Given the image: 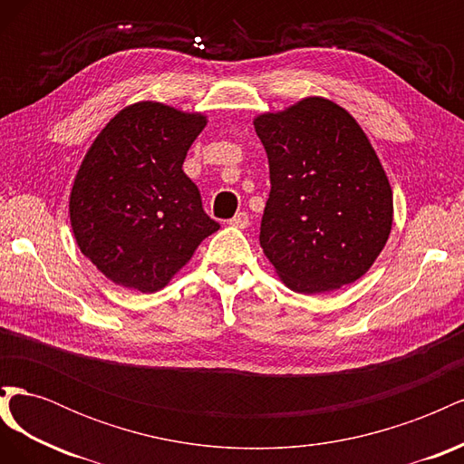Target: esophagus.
<instances>
[{
	"instance_id": "34e87169",
	"label": "esophagus",
	"mask_w": 464,
	"mask_h": 464,
	"mask_svg": "<svg viewBox=\"0 0 464 464\" xmlns=\"http://www.w3.org/2000/svg\"><path fill=\"white\" fill-rule=\"evenodd\" d=\"M228 224L234 228H247L249 227V217L246 213H237L234 218L228 220Z\"/></svg>"
}]
</instances>
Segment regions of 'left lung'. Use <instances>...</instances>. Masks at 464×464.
I'll return each mask as SVG.
<instances>
[{
  "label": "left lung",
  "mask_w": 464,
  "mask_h": 464,
  "mask_svg": "<svg viewBox=\"0 0 464 464\" xmlns=\"http://www.w3.org/2000/svg\"><path fill=\"white\" fill-rule=\"evenodd\" d=\"M254 125L271 174L259 244L280 280L323 294L366 275L389 240L392 189L360 123L305 96Z\"/></svg>",
  "instance_id": "1"
}]
</instances>
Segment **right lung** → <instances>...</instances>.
Returning <instances> with one entry per match:
<instances>
[{
  "mask_svg": "<svg viewBox=\"0 0 464 464\" xmlns=\"http://www.w3.org/2000/svg\"><path fill=\"white\" fill-rule=\"evenodd\" d=\"M205 125L201 111L141 101L120 110L89 147L69 220L81 254L114 285L164 288L220 228L181 170Z\"/></svg>",
  "mask_w": 464,
  "mask_h": 464,
  "instance_id": "right-lung-1",
  "label": "right lung"
}]
</instances>
